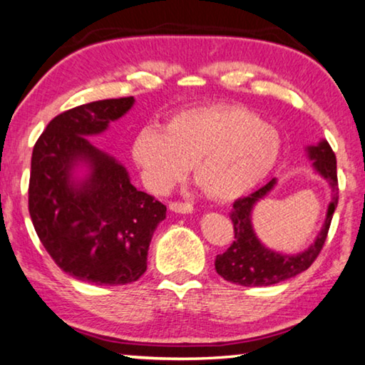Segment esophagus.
<instances>
[{
	"instance_id": "1",
	"label": "esophagus",
	"mask_w": 365,
	"mask_h": 365,
	"mask_svg": "<svg viewBox=\"0 0 365 365\" xmlns=\"http://www.w3.org/2000/svg\"><path fill=\"white\" fill-rule=\"evenodd\" d=\"M170 210L176 212V214H190L194 210V207L189 202H171Z\"/></svg>"
}]
</instances>
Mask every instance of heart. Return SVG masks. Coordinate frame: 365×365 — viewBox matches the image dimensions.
Segmentation results:
<instances>
[{"mask_svg":"<svg viewBox=\"0 0 365 365\" xmlns=\"http://www.w3.org/2000/svg\"><path fill=\"white\" fill-rule=\"evenodd\" d=\"M282 138L253 110L232 103H209L176 112L163 130L148 125L132 142V158L155 192H166L187 176L215 200L243 197L271 175Z\"/></svg>","mask_w":365,"mask_h":365,"instance_id":"b5f03b06","label":"heart"}]
</instances>
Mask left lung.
Returning a JSON list of instances; mask_svg holds the SVG:
<instances>
[{"label": "left lung", "instance_id": "1", "mask_svg": "<svg viewBox=\"0 0 365 365\" xmlns=\"http://www.w3.org/2000/svg\"><path fill=\"white\" fill-rule=\"evenodd\" d=\"M307 156L312 161L313 170L322 176L331 189V200L328 204L327 218L323 227L317 235L313 243L307 250L295 255L279 253L267 248L256 237L251 215L257 202H261L271 190L276 187L277 179L274 178L264 187L257 189L248 197L235 200L230 218L235 228V241L223 255H218L215 259V269L218 276L228 282L245 285V287H267L284 280L295 277L297 274L307 271L312 262L322 251L327 240L331 218L339 199L338 175H336V156L327 140H322L317 145L307 147Z\"/></svg>", "mask_w": 365, "mask_h": 365}]
</instances>
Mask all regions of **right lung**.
Here are the masks:
<instances>
[{
	"label": "right lung",
	"instance_id": "1",
	"mask_svg": "<svg viewBox=\"0 0 365 365\" xmlns=\"http://www.w3.org/2000/svg\"><path fill=\"white\" fill-rule=\"evenodd\" d=\"M133 103L132 96L104 99L61 112L34 145V228L55 264L83 282H135L147 271L153 232L166 218V205L138 190L125 166L88 140Z\"/></svg>",
	"mask_w": 365,
	"mask_h": 365
}]
</instances>
